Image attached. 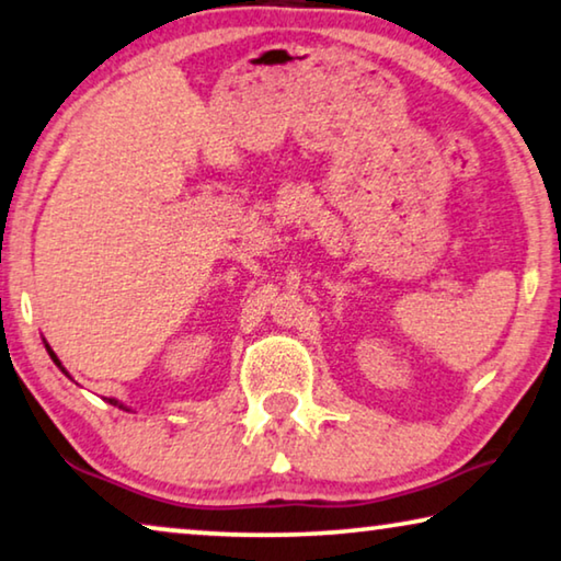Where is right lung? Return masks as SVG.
I'll return each instance as SVG.
<instances>
[{
	"label": "right lung",
	"mask_w": 561,
	"mask_h": 561,
	"mask_svg": "<svg viewBox=\"0 0 561 561\" xmlns=\"http://www.w3.org/2000/svg\"><path fill=\"white\" fill-rule=\"evenodd\" d=\"M45 348H47V354H50V359H53L55 364H58V367H60V371H65V367H62V364H60V359H58V356H55V352H53V348H50V346H47V344H45ZM65 375H68V371H65ZM68 377H70V375H68ZM108 402H111V404H118V408H124V404H121L118 400H108Z\"/></svg>",
	"instance_id": "add662e5"
}]
</instances>
